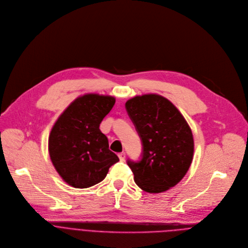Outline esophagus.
I'll return each instance as SVG.
<instances>
[{
    "label": "esophagus",
    "mask_w": 248,
    "mask_h": 248,
    "mask_svg": "<svg viewBox=\"0 0 248 248\" xmlns=\"http://www.w3.org/2000/svg\"><path fill=\"white\" fill-rule=\"evenodd\" d=\"M118 157L120 159V161H124L125 160V153H121L118 155Z\"/></svg>",
    "instance_id": "34e87169"
}]
</instances>
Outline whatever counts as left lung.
<instances>
[{"instance_id": "obj_1", "label": "left lung", "mask_w": 248, "mask_h": 248, "mask_svg": "<svg viewBox=\"0 0 248 248\" xmlns=\"http://www.w3.org/2000/svg\"><path fill=\"white\" fill-rule=\"evenodd\" d=\"M126 109L143 146L140 162L128 160L135 183L151 193L170 189L185 177L193 158L189 125L168 98L157 93L130 98Z\"/></svg>"}]
</instances>
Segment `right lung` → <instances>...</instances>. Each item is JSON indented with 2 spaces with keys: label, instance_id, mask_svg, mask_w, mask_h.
I'll list each match as a JSON object with an SVG mask.
<instances>
[{
  "label": "right lung",
  "instance_id": "obj_1",
  "mask_svg": "<svg viewBox=\"0 0 248 248\" xmlns=\"http://www.w3.org/2000/svg\"><path fill=\"white\" fill-rule=\"evenodd\" d=\"M114 104L112 95L85 93L76 97L55 122L48 136V154L67 185L76 188L93 186L119 161L100 130Z\"/></svg>",
  "mask_w": 248,
  "mask_h": 248
}]
</instances>
